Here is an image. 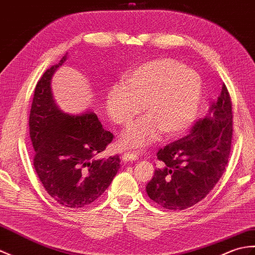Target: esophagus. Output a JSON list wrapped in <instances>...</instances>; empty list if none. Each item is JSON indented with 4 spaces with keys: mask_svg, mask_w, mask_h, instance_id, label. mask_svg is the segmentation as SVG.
Instances as JSON below:
<instances>
[{
    "mask_svg": "<svg viewBox=\"0 0 255 255\" xmlns=\"http://www.w3.org/2000/svg\"><path fill=\"white\" fill-rule=\"evenodd\" d=\"M138 158H139L138 154L134 152H126V153H124V155L122 156L123 162H132Z\"/></svg>",
    "mask_w": 255,
    "mask_h": 255,
    "instance_id": "obj_1",
    "label": "esophagus"
}]
</instances>
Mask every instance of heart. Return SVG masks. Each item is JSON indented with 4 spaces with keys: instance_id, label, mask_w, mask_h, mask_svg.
<instances>
[{
    "instance_id": "obj_1",
    "label": "heart",
    "mask_w": 255,
    "mask_h": 255,
    "mask_svg": "<svg viewBox=\"0 0 255 255\" xmlns=\"http://www.w3.org/2000/svg\"><path fill=\"white\" fill-rule=\"evenodd\" d=\"M201 94V77L181 62L156 58L141 64L106 96V112L117 125H129L141 105L146 115L121 134L120 146L138 149L155 141L161 132L174 137L186 131L198 114Z\"/></svg>"
}]
</instances>
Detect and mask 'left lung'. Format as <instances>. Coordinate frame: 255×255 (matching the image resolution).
I'll list each match as a JSON object with an SVG mask.
<instances>
[{"label": "left lung", "mask_w": 255, "mask_h": 255, "mask_svg": "<svg viewBox=\"0 0 255 255\" xmlns=\"http://www.w3.org/2000/svg\"><path fill=\"white\" fill-rule=\"evenodd\" d=\"M233 138V109L225 85L209 114L190 134L157 152L161 161L145 190L164 209L181 211L200 202L221 179Z\"/></svg>", "instance_id": "left-lung-1"}]
</instances>
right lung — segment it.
<instances>
[{
	"mask_svg": "<svg viewBox=\"0 0 255 255\" xmlns=\"http://www.w3.org/2000/svg\"><path fill=\"white\" fill-rule=\"evenodd\" d=\"M66 60L67 53L37 84L29 129L35 152L33 166L46 192L64 208L79 209L108 189L121 159L118 155L98 157L113 133L104 130L94 112L68 114L55 102L51 80Z\"/></svg>",
	"mask_w": 255,
	"mask_h": 255,
	"instance_id": "obj_1",
	"label": "right lung"
}]
</instances>
